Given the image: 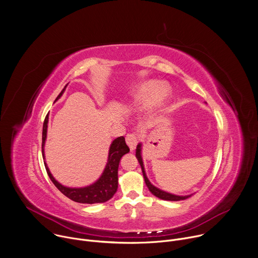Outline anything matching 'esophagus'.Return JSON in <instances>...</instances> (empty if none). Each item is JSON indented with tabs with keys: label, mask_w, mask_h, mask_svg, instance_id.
Instances as JSON below:
<instances>
[{
	"label": "esophagus",
	"mask_w": 258,
	"mask_h": 258,
	"mask_svg": "<svg viewBox=\"0 0 258 258\" xmlns=\"http://www.w3.org/2000/svg\"><path fill=\"white\" fill-rule=\"evenodd\" d=\"M125 141H126V144L128 145L131 151H134L138 145V137L136 134H127L126 137H125Z\"/></svg>",
	"instance_id": "obj_1"
}]
</instances>
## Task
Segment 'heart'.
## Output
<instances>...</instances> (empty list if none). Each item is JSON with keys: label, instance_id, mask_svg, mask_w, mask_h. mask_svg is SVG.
Instances as JSON below:
<instances>
[{"label": "heart", "instance_id": "obj_1", "mask_svg": "<svg viewBox=\"0 0 258 258\" xmlns=\"http://www.w3.org/2000/svg\"><path fill=\"white\" fill-rule=\"evenodd\" d=\"M168 94L166 86L157 81H147L141 84L132 95L135 104H161Z\"/></svg>", "mask_w": 258, "mask_h": 258}]
</instances>
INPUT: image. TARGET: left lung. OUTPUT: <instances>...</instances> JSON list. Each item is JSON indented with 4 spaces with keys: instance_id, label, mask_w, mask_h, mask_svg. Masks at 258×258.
<instances>
[{
    "instance_id": "obj_1",
    "label": "left lung",
    "mask_w": 258,
    "mask_h": 258,
    "mask_svg": "<svg viewBox=\"0 0 258 258\" xmlns=\"http://www.w3.org/2000/svg\"><path fill=\"white\" fill-rule=\"evenodd\" d=\"M141 144L138 145L137 147V152H136V157L138 158V161L142 167V171H143V175H144V178H145V182L149 188V190L157 198L161 199V200H164V201H183V200H186L188 199L190 196H185V197H179V196H175V195H171V194H168V192H165L157 187H155L148 179L147 175H146V172H145V169H144V164H143V160H142V156H141Z\"/></svg>"
}]
</instances>
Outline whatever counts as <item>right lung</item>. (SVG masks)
Listing matches in <instances>:
<instances>
[{"label":"right lung","mask_w":258,"mask_h":258,"mask_svg":"<svg viewBox=\"0 0 258 258\" xmlns=\"http://www.w3.org/2000/svg\"><path fill=\"white\" fill-rule=\"evenodd\" d=\"M67 85L61 90V92L56 97L55 101L62 95ZM47 122H48V114L45 116L43 121V128H42V157L44 158L43 154V146L46 139V132H47ZM130 152V148L125 144V140L123 137L116 138L109 149L108 154V161L106 167L103 171L101 177L92 185L82 188H70L61 185L58 183L53 176L51 175L50 171L44 162V166L46 169V172L52 181V183L56 186V188L64 195L70 200L80 203V204H98V203H105L109 201L117 190L118 186V177H117V170L118 165L121 157Z\"/></svg>","instance_id":"right-lung-1"}]
</instances>
